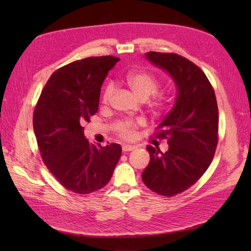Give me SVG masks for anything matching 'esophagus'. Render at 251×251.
Returning <instances> with one entry per match:
<instances>
[{"mask_svg": "<svg viewBox=\"0 0 251 251\" xmlns=\"http://www.w3.org/2000/svg\"><path fill=\"white\" fill-rule=\"evenodd\" d=\"M136 148V146L134 145H123V151H134Z\"/></svg>", "mask_w": 251, "mask_h": 251, "instance_id": "obj_1", "label": "esophagus"}]
</instances>
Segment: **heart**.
<instances>
[{
	"instance_id": "b5f03b06",
	"label": "heart",
	"mask_w": 251,
	"mask_h": 251,
	"mask_svg": "<svg viewBox=\"0 0 251 251\" xmlns=\"http://www.w3.org/2000/svg\"><path fill=\"white\" fill-rule=\"evenodd\" d=\"M125 83L127 84L134 94L143 100H146L152 96L150 101L151 108L156 113H160L166 108L168 104V96L164 92H157L160 86V80L151 72L147 71H136L125 76ZM114 94V85L112 83L107 84L101 94V100L104 104H108ZM144 124V120H124L117 125L116 133L123 139H133L136 134V129L139 125Z\"/></svg>"
}]
</instances>
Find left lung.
Here are the masks:
<instances>
[{"mask_svg": "<svg viewBox=\"0 0 251 251\" xmlns=\"http://www.w3.org/2000/svg\"><path fill=\"white\" fill-rule=\"evenodd\" d=\"M146 57L171 74L178 95L155 133L156 137L167 139L168 151L147 146L151 160L142 178L154 193L173 197L197 182L214 158L218 143L217 100L209 79L189 59L160 52H148Z\"/></svg>", "mask_w": 251, "mask_h": 251, "instance_id": "obj_1", "label": "left lung"}]
</instances>
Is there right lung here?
I'll return each instance as SVG.
<instances>
[{
    "instance_id": "add662e5",
    "label": "right lung",
    "mask_w": 251,
    "mask_h": 251,
    "mask_svg": "<svg viewBox=\"0 0 251 251\" xmlns=\"http://www.w3.org/2000/svg\"><path fill=\"white\" fill-rule=\"evenodd\" d=\"M115 56H93L54 72L33 114V127L42 159L57 181L71 192H96L112 178L122 155L120 144L91 145L85 122L99 109L100 86Z\"/></svg>"
}]
</instances>
